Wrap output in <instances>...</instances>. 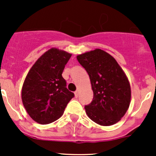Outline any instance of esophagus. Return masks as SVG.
Here are the masks:
<instances>
[{"instance_id": "34e87169", "label": "esophagus", "mask_w": 156, "mask_h": 156, "mask_svg": "<svg viewBox=\"0 0 156 156\" xmlns=\"http://www.w3.org/2000/svg\"><path fill=\"white\" fill-rule=\"evenodd\" d=\"M78 94H79V90H77L75 92V97H78Z\"/></svg>"}]
</instances>
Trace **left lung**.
<instances>
[{
	"label": "left lung",
	"mask_w": 156,
	"mask_h": 156,
	"mask_svg": "<svg viewBox=\"0 0 156 156\" xmlns=\"http://www.w3.org/2000/svg\"><path fill=\"white\" fill-rule=\"evenodd\" d=\"M77 59L89 75L94 92L92 102L84 106L88 117L103 126L117 123L126 113L131 95L124 71L100 49L78 55Z\"/></svg>",
	"instance_id": "left-lung-1"
}]
</instances>
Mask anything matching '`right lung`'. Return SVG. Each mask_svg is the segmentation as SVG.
I'll use <instances>...</instances> for the list:
<instances>
[{
    "label": "right lung",
    "mask_w": 156,
    "mask_h": 156,
    "mask_svg": "<svg viewBox=\"0 0 156 156\" xmlns=\"http://www.w3.org/2000/svg\"><path fill=\"white\" fill-rule=\"evenodd\" d=\"M72 54L51 48L33 65L22 89L23 106L36 122L47 125L61 117L74 94L62 74Z\"/></svg>",
    "instance_id": "1"
}]
</instances>
